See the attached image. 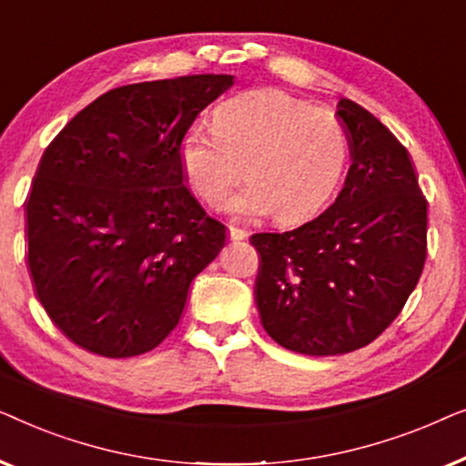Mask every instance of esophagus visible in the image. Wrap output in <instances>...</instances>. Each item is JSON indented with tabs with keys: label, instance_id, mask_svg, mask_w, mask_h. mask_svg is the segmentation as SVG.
Returning <instances> with one entry per match:
<instances>
[{
	"label": "esophagus",
	"instance_id": "34e87169",
	"mask_svg": "<svg viewBox=\"0 0 466 466\" xmlns=\"http://www.w3.org/2000/svg\"><path fill=\"white\" fill-rule=\"evenodd\" d=\"M228 238H231L233 241H244V239H248V231H244V228H239V227L228 225Z\"/></svg>",
	"mask_w": 466,
	"mask_h": 466
}]
</instances>
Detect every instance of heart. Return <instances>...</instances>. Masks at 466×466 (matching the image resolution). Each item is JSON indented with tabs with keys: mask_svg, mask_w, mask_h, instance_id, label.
<instances>
[{
	"mask_svg": "<svg viewBox=\"0 0 466 466\" xmlns=\"http://www.w3.org/2000/svg\"><path fill=\"white\" fill-rule=\"evenodd\" d=\"M214 133L193 129L180 146L190 190L222 206L244 177L250 187L228 203L244 218L276 214L297 225L327 206L348 163V136L339 118L279 91L238 95L216 107Z\"/></svg>",
	"mask_w": 466,
	"mask_h": 466,
	"instance_id": "b5f03b06",
	"label": "heart"
}]
</instances>
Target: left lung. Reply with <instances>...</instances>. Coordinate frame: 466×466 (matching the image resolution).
I'll return each mask as SVG.
<instances>
[{"label": "left lung", "mask_w": 466, "mask_h": 466, "mask_svg": "<svg viewBox=\"0 0 466 466\" xmlns=\"http://www.w3.org/2000/svg\"><path fill=\"white\" fill-rule=\"evenodd\" d=\"M337 116L352 165L333 206L292 231L250 238L260 322L308 356L354 352L384 333L426 260L429 206L410 152L354 101L339 99Z\"/></svg>", "instance_id": "left-lung-1"}]
</instances>
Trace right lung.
<instances>
[{"instance_id":"right-lung-1","label":"right lung","mask_w":466,"mask_h":466,"mask_svg":"<svg viewBox=\"0 0 466 466\" xmlns=\"http://www.w3.org/2000/svg\"><path fill=\"white\" fill-rule=\"evenodd\" d=\"M233 76L112 88L76 114L37 165L25 201L27 269L76 346L106 359L155 350L227 228L187 188L182 139Z\"/></svg>"}]
</instances>
